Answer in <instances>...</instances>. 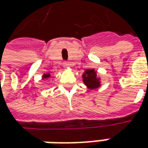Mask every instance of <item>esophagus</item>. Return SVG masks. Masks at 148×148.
<instances>
[{
    "label": "esophagus",
    "mask_w": 148,
    "mask_h": 148,
    "mask_svg": "<svg viewBox=\"0 0 148 148\" xmlns=\"http://www.w3.org/2000/svg\"><path fill=\"white\" fill-rule=\"evenodd\" d=\"M64 67H68L69 66V63L67 61H64Z\"/></svg>",
    "instance_id": "1"
}]
</instances>
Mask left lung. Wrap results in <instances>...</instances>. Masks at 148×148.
<instances>
[{
  "mask_svg": "<svg viewBox=\"0 0 148 148\" xmlns=\"http://www.w3.org/2000/svg\"><path fill=\"white\" fill-rule=\"evenodd\" d=\"M83 80L84 84L89 89L97 88L101 86L100 79L97 77V73L94 69H87L83 74Z\"/></svg>",
  "mask_w": 148,
  "mask_h": 148,
  "instance_id": "obj_1",
  "label": "left lung"
}]
</instances>
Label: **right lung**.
<instances>
[{
  "mask_svg": "<svg viewBox=\"0 0 148 148\" xmlns=\"http://www.w3.org/2000/svg\"><path fill=\"white\" fill-rule=\"evenodd\" d=\"M51 76V74H43V76H42V79H47Z\"/></svg>",
  "mask_w": 148,
  "mask_h": 148,
  "instance_id": "1",
  "label": "right lung"
}]
</instances>
